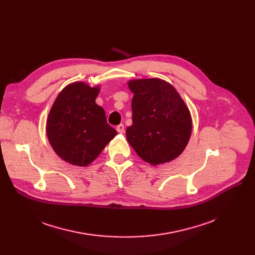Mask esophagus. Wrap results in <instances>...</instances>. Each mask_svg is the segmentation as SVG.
<instances>
[{
	"instance_id": "obj_1",
	"label": "esophagus",
	"mask_w": 255,
	"mask_h": 255,
	"mask_svg": "<svg viewBox=\"0 0 255 255\" xmlns=\"http://www.w3.org/2000/svg\"><path fill=\"white\" fill-rule=\"evenodd\" d=\"M116 129H117V131L120 133V134H122V133H124V131H125V127H124V125H123V124H120V125H118Z\"/></svg>"
}]
</instances>
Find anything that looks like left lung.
Returning <instances> with one entry per match:
<instances>
[{
	"instance_id": "8db88e82",
	"label": "left lung",
	"mask_w": 255,
	"mask_h": 255,
	"mask_svg": "<svg viewBox=\"0 0 255 255\" xmlns=\"http://www.w3.org/2000/svg\"><path fill=\"white\" fill-rule=\"evenodd\" d=\"M132 98V125L128 142L152 165L171 161L189 141L192 121L188 107L170 84L160 78L128 82Z\"/></svg>"
}]
</instances>
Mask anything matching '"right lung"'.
Segmentation results:
<instances>
[{
	"label": "right lung",
	"mask_w": 255,
	"mask_h": 255,
	"mask_svg": "<svg viewBox=\"0 0 255 255\" xmlns=\"http://www.w3.org/2000/svg\"><path fill=\"white\" fill-rule=\"evenodd\" d=\"M99 91V87L83 82L70 84L60 92L48 114L49 143L70 164L89 165L117 135L106 122L104 110L95 102Z\"/></svg>",
	"instance_id": "right-lung-1"
}]
</instances>
